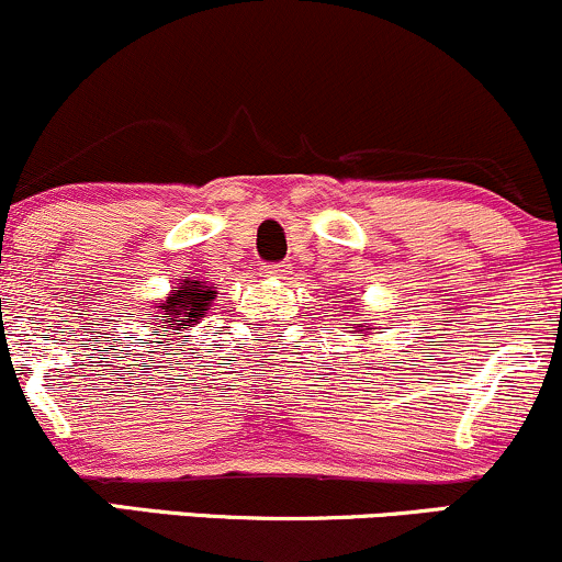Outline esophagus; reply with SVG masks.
<instances>
[{
    "label": "esophagus",
    "instance_id": "1",
    "mask_svg": "<svg viewBox=\"0 0 562 562\" xmlns=\"http://www.w3.org/2000/svg\"><path fill=\"white\" fill-rule=\"evenodd\" d=\"M262 273L273 276V279H286L292 270H289V265H283V262H270V265H262Z\"/></svg>",
    "mask_w": 562,
    "mask_h": 562
}]
</instances>
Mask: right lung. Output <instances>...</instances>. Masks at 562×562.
I'll return each mask as SVG.
<instances>
[{
    "instance_id": "obj_1",
    "label": "right lung",
    "mask_w": 562,
    "mask_h": 562,
    "mask_svg": "<svg viewBox=\"0 0 562 562\" xmlns=\"http://www.w3.org/2000/svg\"><path fill=\"white\" fill-rule=\"evenodd\" d=\"M217 297L214 286H206L204 281H188L182 286L172 289V297L159 302V313L156 318H161L164 329L182 331L186 326L196 324L199 318H204V313L210 311L212 300Z\"/></svg>"
}]
</instances>
